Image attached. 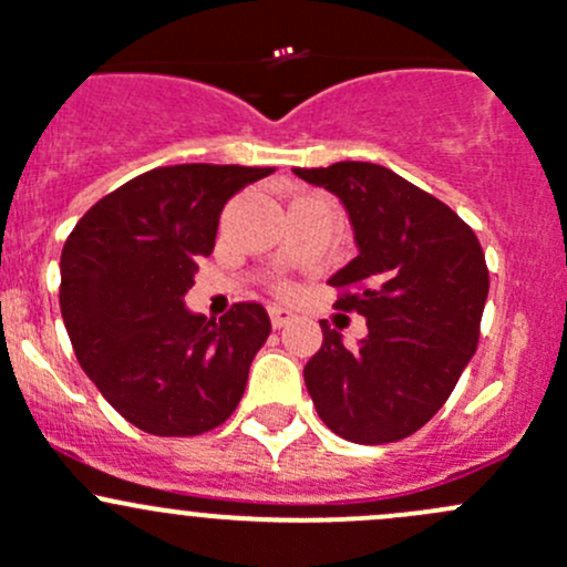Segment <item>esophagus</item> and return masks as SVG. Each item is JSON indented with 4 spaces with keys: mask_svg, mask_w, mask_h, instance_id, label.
<instances>
[{
    "mask_svg": "<svg viewBox=\"0 0 567 567\" xmlns=\"http://www.w3.org/2000/svg\"><path fill=\"white\" fill-rule=\"evenodd\" d=\"M268 316H271L274 329H282V326H288L293 320V312L285 310V307H268Z\"/></svg>",
    "mask_w": 567,
    "mask_h": 567,
    "instance_id": "1",
    "label": "esophagus"
}]
</instances>
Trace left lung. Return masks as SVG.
<instances>
[{
  "instance_id": "obj_1",
  "label": "left lung",
  "mask_w": 567,
  "mask_h": 567,
  "mask_svg": "<svg viewBox=\"0 0 567 567\" xmlns=\"http://www.w3.org/2000/svg\"><path fill=\"white\" fill-rule=\"evenodd\" d=\"M293 173L346 208L359 255L329 285L342 290L337 310L368 320L357 348L320 320L323 346L305 368L307 392L337 436L398 442L442 409L477 351L485 255L455 210L381 164Z\"/></svg>"
}]
</instances>
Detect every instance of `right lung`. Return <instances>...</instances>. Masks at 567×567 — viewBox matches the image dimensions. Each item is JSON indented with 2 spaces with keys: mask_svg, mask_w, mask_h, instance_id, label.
<instances>
[{
  "mask_svg": "<svg viewBox=\"0 0 567 567\" xmlns=\"http://www.w3.org/2000/svg\"><path fill=\"white\" fill-rule=\"evenodd\" d=\"M271 167L177 164L134 177L79 219L60 257V310L79 364L131 425L197 436L221 425L271 334L255 301L208 320L186 310L233 194Z\"/></svg>",
  "mask_w": 567,
  "mask_h": 567,
  "instance_id": "1",
  "label": "right lung"
}]
</instances>
